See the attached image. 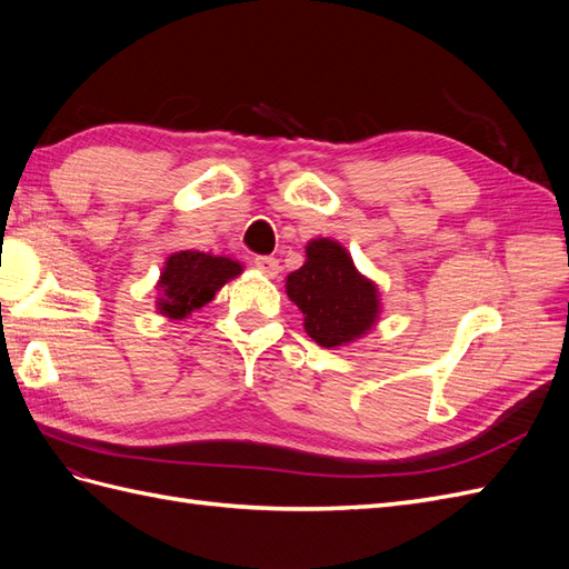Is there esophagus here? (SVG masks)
Masks as SVG:
<instances>
[{"label": "esophagus", "instance_id": "34e87169", "mask_svg": "<svg viewBox=\"0 0 569 569\" xmlns=\"http://www.w3.org/2000/svg\"><path fill=\"white\" fill-rule=\"evenodd\" d=\"M253 266L261 270L266 278H274V274L280 272V261H278V258H272V256H258Z\"/></svg>", "mask_w": 569, "mask_h": 569}]
</instances>
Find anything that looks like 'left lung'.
<instances>
[{
    "label": "left lung",
    "instance_id": "1",
    "mask_svg": "<svg viewBox=\"0 0 569 569\" xmlns=\"http://www.w3.org/2000/svg\"><path fill=\"white\" fill-rule=\"evenodd\" d=\"M284 291L303 313L306 335L325 349L349 347L382 316L380 287L356 268L347 247L330 237L306 244V261L287 274Z\"/></svg>",
    "mask_w": 569,
    "mask_h": 569
}]
</instances>
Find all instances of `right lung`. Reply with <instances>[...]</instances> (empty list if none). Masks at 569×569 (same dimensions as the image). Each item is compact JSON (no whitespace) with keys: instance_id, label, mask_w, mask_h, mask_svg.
I'll list each match as a JSON object with an SVG mask.
<instances>
[{"instance_id":"obj_1","label":"right lung","mask_w":569,"mask_h":569,"mask_svg":"<svg viewBox=\"0 0 569 569\" xmlns=\"http://www.w3.org/2000/svg\"><path fill=\"white\" fill-rule=\"evenodd\" d=\"M244 266L228 256L209 251L170 253L157 282V313L168 320H184L203 308Z\"/></svg>"}]
</instances>
